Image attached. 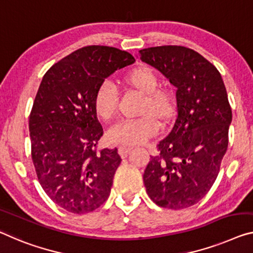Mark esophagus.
I'll list each match as a JSON object with an SVG mask.
<instances>
[{"label": "esophagus", "mask_w": 253, "mask_h": 253, "mask_svg": "<svg viewBox=\"0 0 253 253\" xmlns=\"http://www.w3.org/2000/svg\"><path fill=\"white\" fill-rule=\"evenodd\" d=\"M131 147H126V146H120L119 147V154L121 157H126V155L131 151Z\"/></svg>", "instance_id": "obj_1"}]
</instances>
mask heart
<instances>
[{"label": "heart", "mask_w": 253, "mask_h": 253, "mask_svg": "<svg viewBox=\"0 0 253 253\" xmlns=\"http://www.w3.org/2000/svg\"><path fill=\"white\" fill-rule=\"evenodd\" d=\"M130 89L143 95L140 106L141 118L122 121L108 130L106 139L113 145H140L157 133L159 124L172 121L176 113V96L172 89L159 86V78L153 69L138 67L123 77ZM119 91L111 81H103L94 96L96 115L105 122L118 114Z\"/></svg>", "instance_id": "heart-1"}]
</instances>
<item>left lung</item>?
Here are the masks:
<instances>
[{
	"label": "left lung",
	"mask_w": 253,
	"mask_h": 253,
	"mask_svg": "<svg viewBox=\"0 0 253 253\" xmlns=\"http://www.w3.org/2000/svg\"><path fill=\"white\" fill-rule=\"evenodd\" d=\"M141 61L159 70L176 87L177 114L169 135L150 156L143 183L159 207L183 209L208 193L228 146L232 110L218 70L184 46L139 50Z\"/></svg>",
	"instance_id": "obj_1"
}]
</instances>
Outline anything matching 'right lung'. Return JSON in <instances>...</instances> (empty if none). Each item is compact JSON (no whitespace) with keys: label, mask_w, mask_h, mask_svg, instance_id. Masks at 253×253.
<instances>
[{"label":"right lung","mask_w":253,"mask_h":253,"mask_svg":"<svg viewBox=\"0 0 253 253\" xmlns=\"http://www.w3.org/2000/svg\"><path fill=\"white\" fill-rule=\"evenodd\" d=\"M134 61L126 50L90 45L42 77L29 115L32 158L42 190L67 211H94L110 196L122 159L116 148L98 150L104 132L94 96L105 78Z\"/></svg>","instance_id":"obj_1"}]
</instances>
